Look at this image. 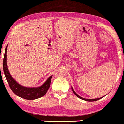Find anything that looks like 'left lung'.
Instances as JSON below:
<instances>
[{
  "label": "left lung",
  "mask_w": 124,
  "mask_h": 124,
  "mask_svg": "<svg viewBox=\"0 0 124 124\" xmlns=\"http://www.w3.org/2000/svg\"><path fill=\"white\" fill-rule=\"evenodd\" d=\"M72 91L73 92H74V93L75 94V95L76 96H77L78 97V98H80V99H83V100H85V101H88V102H93V101H98V100H99V99H101L102 97H101V98H97V99H85V98H82V97H80V96L79 95H78L77 94H76V93L74 91V90H73V88H72Z\"/></svg>",
  "instance_id": "1"
}]
</instances>
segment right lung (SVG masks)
Masks as SVG:
<instances>
[{
	"label": "right lung",
	"instance_id": "add662e5",
	"mask_svg": "<svg viewBox=\"0 0 124 124\" xmlns=\"http://www.w3.org/2000/svg\"><path fill=\"white\" fill-rule=\"evenodd\" d=\"M7 46L5 49L3 59V71L11 90L15 95L27 100H33L45 95L50 85V81L52 76H50L47 80L39 87H25L20 85L14 79L9 72L7 65Z\"/></svg>",
	"mask_w": 124,
	"mask_h": 124
}]
</instances>
